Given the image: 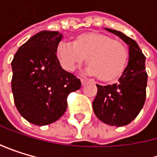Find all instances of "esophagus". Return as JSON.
<instances>
[{
  "label": "esophagus",
  "instance_id": "esophagus-1",
  "mask_svg": "<svg viewBox=\"0 0 157 157\" xmlns=\"http://www.w3.org/2000/svg\"><path fill=\"white\" fill-rule=\"evenodd\" d=\"M81 82H82V85H83V86H85V85H86V84L89 82V80H87V79H82V80H81Z\"/></svg>",
  "mask_w": 157,
  "mask_h": 157
}]
</instances>
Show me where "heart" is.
<instances>
[{
    "instance_id": "heart-1",
    "label": "heart",
    "mask_w": 157,
    "mask_h": 157,
    "mask_svg": "<svg viewBox=\"0 0 157 157\" xmlns=\"http://www.w3.org/2000/svg\"><path fill=\"white\" fill-rule=\"evenodd\" d=\"M57 58L62 68L73 71L86 57V73L101 81H113L123 72L128 58L125 45L100 33L80 35L76 41L63 40L57 46Z\"/></svg>"
}]
</instances>
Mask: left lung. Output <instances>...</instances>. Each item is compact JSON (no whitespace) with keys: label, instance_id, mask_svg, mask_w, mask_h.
<instances>
[{"label":"left lung","instance_id":"1","mask_svg":"<svg viewBox=\"0 0 157 157\" xmlns=\"http://www.w3.org/2000/svg\"><path fill=\"white\" fill-rule=\"evenodd\" d=\"M129 46V60L119 82L97 85L98 92L92 102L97 118L112 126H124L134 121L142 109L146 99L147 72L145 56L137 43L123 33L105 28Z\"/></svg>","mask_w":157,"mask_h":157}]
</instances>
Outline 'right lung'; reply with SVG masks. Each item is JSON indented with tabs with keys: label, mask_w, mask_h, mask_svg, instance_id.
I'll return each instance as SVG.
<instances>
[{
	"label": "right lung",
	"mask_w": 157,
	"mask_h": 157,
	"mask_svg": "<svg viewBox=\"0 0 157 157\" xmlns=\"http://www.w3.org/2000/svg\"><path fill=\"white\" fill-rule=\"evenodd\" d=\"M62 37L57 31H41L20 47L11 63L16 107L35 125L51 124L61 118L69 94L81 87L80 79L63 70L56 56Z\"/></svg>",
	"instance_id": "obj_1"
}]
</instances>
